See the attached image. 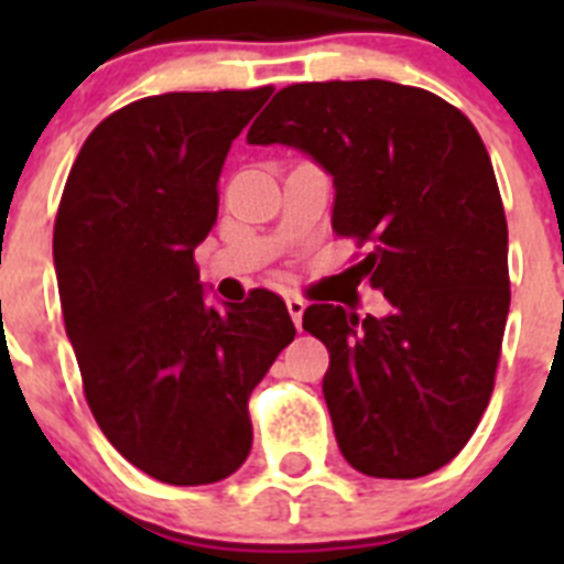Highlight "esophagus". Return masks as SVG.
<instances>
[{
	"label": "esophagus",
	"mask_w": 564,
	"mask_h": 564,
	"mask_svg": "<svg viewBox=\"0 0 564 564\" xmlns=\"http://www.w3.org/2000/svg\"><path fill=\"white\" fill-rule=\"evenodd\" d=\"M285 305H288V313H291V318H293V325L302 330V313H305V307H307L305 299L296 296V293H291V296L285 299Z\"/></svg>",
	"instance_id": "esophagus-1"
}]
</instances>
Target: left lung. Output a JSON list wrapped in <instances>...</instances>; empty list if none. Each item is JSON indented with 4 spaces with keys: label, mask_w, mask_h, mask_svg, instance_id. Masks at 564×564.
Segmentation results:
<instances>
[{
    "label": "left lung",
    "mask_w": 564,
    "mask_h": 564,
    "mask_svg": "<svg viewBox=\"0 0 564 564\" xmlns=\"http://www.w3.org/2000/svg\"><path fill=\"white\" fill-rule=\"evenodd\" d=\"M248 143H285L330 174L333 231L367 246L352 271L392 305L358 318L313 302L302 316L330 352L322 392L344 460L387 480L437 471L486 412L511 305L480 134L435 93L370 78L279 89Z\"/></svg>",
    "instance_id": "left-lung-1"
}]
</instances>
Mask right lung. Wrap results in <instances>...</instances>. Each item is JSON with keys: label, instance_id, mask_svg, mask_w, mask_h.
Listing matches in <instances>:
<instances>
[{"label": "right lung", "instance_id": "add662e5", "mask_svg": "<svg viewBox=\"0 0 564 564\" xmlns=\"http://www.w3.org/2000/svg\"><path fill=\"white\" fill-rule=\"evenodd\" d=\"M271 93L127 104L89 132L58 203L53 262L89 410L115 449L169 486L226 480L246 463L248 398L296 336L265 288L208 305L194 265L231 141Z\"/></svg>", "mask_w": 564, "mask_h": 564}]
</instances>
